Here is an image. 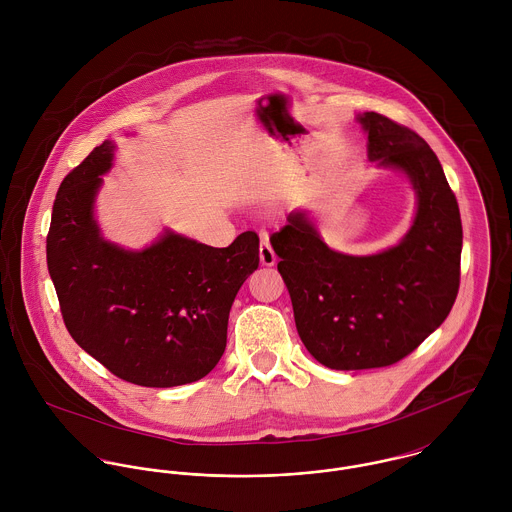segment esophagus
Wrapping results in <instances>:
<instances>
[{
    "label": "esophagus",
    "mask_w": 512,
    "mask_h": 512,
    "mask_svg": "<svg viewBox=\"0 0 512 512\" xmlns=\"http://www.w3.org/2000/svg\"><path fill=\"white\" fill-rule=\"evenodd\" d=\"M260 262L264 266H274L276 264V252H274L268 238H262V242H260Z\"/></svg>",
    "instance_id": "1"
}]
</instances>
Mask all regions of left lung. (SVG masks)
I'll use <instances>...</instances> for the list:
<instances>
[{
    "instance_id": "obj_1",
    "label": "left lung",
    "mask_w": 512,
    "mask_h": 512,
    "mask_svg": "<svg viewBox=\"0 0 512 512\" xmlns=\"http://www.w3.org/2000/svg\"><path fill=\"white\" fill-rule=\"evenodd\" d=\"M359 122L368 157L406 171L418 215L404 240L374 256L327 248L301 213L270 236L305 349L335 370L390 366L434 333L459 292L463 228L438 155L414 130L376 112Z\"/></svg>"
}]
</instances>
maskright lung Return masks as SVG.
I'll return each instance as SVG.
<instances>
[{
    "label": "right lung",
    "mask_w": 512,
    "mask_h": 512,
    "mask_svg": "<svg viewBox=\"0 0 512 512\" xmlns=\"http://www.w3.org/2000/svg\"><path fill=\"white\" fill-rule=\"evenodd\" d=\"M110 142L63 179L47 234V266L74 341L114 376L169 388L207 376L226 347L232 301L260 264L246 230L226 248L167 232L142 252L102 240L92 219Z\"/></svg>",
    "instance_id": "right-lung-1"
}]
</instances>
